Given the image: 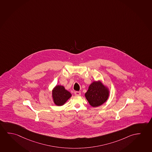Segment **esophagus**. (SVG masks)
I'll list each match as a JSON object with an SVG mask.
<instances>
[{
  "label": "esophagus",
  "instance_id": "34e87169",
  "mask_svg": "<svg viewBox=\"0 0 152 152\" xmlns=\"http://www.w3.org/2000/svg\"><path fill=\"white\" fill-rule=\"evenodd\" d=\"M75 94L76 96H80L81 94V92L80 91H75Z\"/></svg>",
  "mask_w": 152,
  "mask_h": 152
}]
</instances>
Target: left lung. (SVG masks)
<instances>
[{
  "instance_id": "8db88e82",
  "label": "left lung",
  "mask_w": 152,
  "mask_h": 152,
  "mask_svg": "<svg viewBox=\"0 0 152 152\" xmlns=\"http://www.w3.org/2000/svg\"><path fill=\"white\" fill-rule=\"evenodd\" d=\"M85 96L90 104L94 107L100 106L108 99L109 91L101 82H94L90 84Z\"/></svg>"
}]
</instances>
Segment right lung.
Instances as JSON below:
<instances>
[{"label":"right lung","instance_id":"1","mask_svg":"<svg viewBox=\"0 0 152 152\" xmlns=\"http://www.w3.org/2000/svg\"><path fill=\"white\" fill-rule=\"evenodd\" d=\"M54 103L58 106H62L71 96L70 92L66 90L62 86H57L52 91Z\"/></svg>","mask_w":152,"mask_h":152}]
</instances>
